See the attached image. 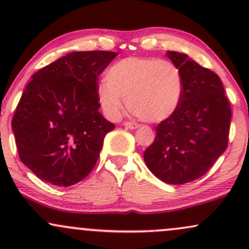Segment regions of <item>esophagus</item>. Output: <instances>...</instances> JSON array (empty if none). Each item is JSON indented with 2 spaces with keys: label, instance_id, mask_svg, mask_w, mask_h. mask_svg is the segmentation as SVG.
Here are the masks:
<instances>
[{
  "label": "esophagus",
  "instance_id": "obj_1",
  "mask_svg": "<svg viewBox=\"0 0 249 249\" xmlns=\"http://www.w3.org/2000/svg\"><path fill=\"white\" fill-rule=\"evenodd\" d=\"M124 126L126 128H130V130H136V128L139 127L138 124L136 123H131V122H125L124 123Z\"/></svg>",
  "mask_w": 249,
  "mask_h": 249
}]
</instances>
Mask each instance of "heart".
I'll use <instances>...</instances> for the list:
<instances>
[{
  "label": "heart",
  "mask_w": 249,
  "mask_h": 249,
  "mask_svg": "<svg viewBox=\"0 0 249 249\" xmlns=\"http://www.w3.org/2000/svg\"><path fill=\"white\" fill-rule=\"evenodd\" d=\"M184 95L181 70L171 61L151 57H126L117 61L97 88V98L110 118L127 107L142 121L160 123L179 107Z\"/></svg>",
  "instance_id": "obj_1"
}]
</instances>
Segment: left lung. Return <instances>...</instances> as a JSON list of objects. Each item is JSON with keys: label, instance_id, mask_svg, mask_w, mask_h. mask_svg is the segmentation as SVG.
<instances>
[{"label": "left lung", "instance_id": "obj_1", "mask_svg": "<svg viewBox=\"0 0 249 249\" xmlns=\"http://www.w3.org/2000/svg\"><path fill=\"white\" fill-rule=\"evenodd\" d=\"M166 55L181 70L184 95L176 112L156 127L144 160L161 181L182 185L204 176L225 152L232 111L216 73L185 53Z\"/></svg>", "mask_w": 249, "mask_h": 249}]
</instances>
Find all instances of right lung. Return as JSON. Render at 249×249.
Returning <instances> with one entry per match:
<instances>
[{"mask_svg":"<svg viewBox=\"0 0 249 249\" xmlns=\"http://www.w3.org/2000/svg\"><path fill=\"white\" fill-rule=\"evenodd\" d=\"M118 53L75 51L31 77L11 121L21 161L43 181L71 186L95 167L105 134L98 76Z\"/></svg>","mask_w":249,"mask_h":249,"instance_id":"right-lung-1","label":"right lung"}]
</instances>
